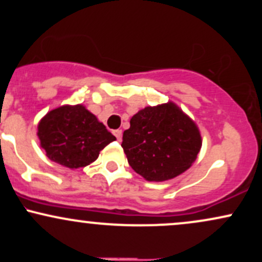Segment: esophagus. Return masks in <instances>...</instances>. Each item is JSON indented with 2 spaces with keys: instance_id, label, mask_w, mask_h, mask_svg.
Masks as SVG:
<instances>
[{
  "instance_id": "34e87169",
  "label": "esophagus",
  "mask_w": 262,
  "mask_h": 262,
  "mask_svg": "<svg viewBox=\"0 0 262 262\" xmlns=\"http://www.w3.org/2000/svg\"><path fill=\"white\" fill-rule=\"evenodd\" d=\"M112 133H113L114 137L117 138V140H118V141L122 140V130H121V129H116V130H113Z\"/></svg>"
}]
</instances>
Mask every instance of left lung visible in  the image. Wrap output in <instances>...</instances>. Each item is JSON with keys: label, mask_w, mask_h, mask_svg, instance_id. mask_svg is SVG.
<instances>
[{"label": "left lung", "mask_w": 262, "mask_h": 262, "mask_svg": "<svg viewBox=\"0 0 262 262\" xmlns=\"http://www.w3.org/2000/svg\"><path fill=\"white\" fill-rule=\"evenodd\" d=\"M201 146L196 123L172 102L145 107L134 114L122 141L132 169L155 182L171 180L189 169Z\"/></svg>", "instance_id": "left-lung-1"}]
</instances>
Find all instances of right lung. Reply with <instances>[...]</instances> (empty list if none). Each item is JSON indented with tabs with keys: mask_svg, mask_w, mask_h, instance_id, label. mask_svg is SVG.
Segmentation results:
<instances>
[{
	"mask_svg": "<svg viewBox=\"0 0 262 262\" xmlns=\"http://www.w3.org/2000/svg\"><path fill=\"white\" fill-rule=\"evenodd\" d=\"M40 146L50 160L69 169L93 162L116 137L82 104L50 111L38 124Z\"/></svg>",
	"mask_w": 262,
	"mask_h": 262,
	"instance_id": "1",
	"label": "right lung"
}]
</instances>
